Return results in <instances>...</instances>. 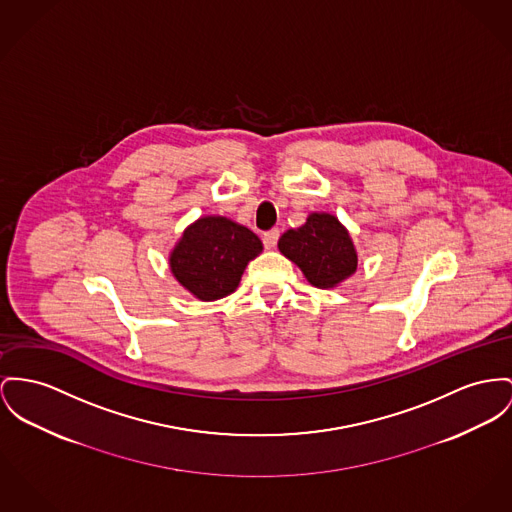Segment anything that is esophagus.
Segmentation results:
<instances>
[{"label": "esophagus", "mask_w": 512, "mask_h": 512, "mask_svg": "<svg viewBox=\"0 0 512 512\" xmlns=\"http://www.w3.org/2000/svg\"><path fill=\"white\" fill-rule=\"evenodd\" d=\"M277 240H279V231H277V229H272V231L264 233V244H266L268 248H275Z\"/></svg>", "instance_id": "1"}]
</instances>
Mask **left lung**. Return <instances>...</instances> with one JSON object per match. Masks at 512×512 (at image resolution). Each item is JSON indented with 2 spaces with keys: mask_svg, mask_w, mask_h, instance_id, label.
<instances>
[{
  "mask_svg": "<svg viewBox=\"0 0 512 512\" xmlns=\"http://www.w3.org/2000/svg\"><path fill=\"white\" fill-rule=\"evenodd\" d=\"M277 248L318 289H334L357 270V248L349 231L326 211H312L303 227L283 233Z\"/></svg>",
  "mask_w": 512,
  "mask_h": 512,
  "instance_id": "8db88e82",
  "label": "left lung"
}]
</instances>
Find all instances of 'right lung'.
Masks as SVG:
<instances>
[{"instance_id":"right-lung-1","label":"right lung","mask_w":512,"mask_h":512,"mask_svg":"<svg viewBox=\"0 0 512 512\" xmlns=\"http://www.w3.org/2000/svg\"><path fill=\"white\" fill-rule=\"evenodd\" d=\"M264 250L248 227L223 215L190 223L169 254L172 277L198 301H217L237 291L248 262Z\"/></svg>"}]
</instances>
